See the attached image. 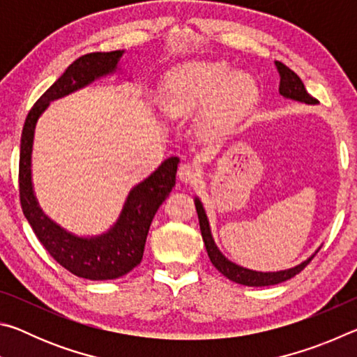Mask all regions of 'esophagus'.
Masks as SVG:
<instances>
[{
    "label": "esophagus",
    "mask_w": 357,
    "mask_h": 357,
    "mask_svg": "<svg viewBox=\"0 0 357 357\" xmlns=\"http://www.w3.org/2000/svg\"><path fill=\"white\" fill-rule=\"evenodd\" d=\"M178 176L185 184H195L202 178V170L195 164H183L178 170Z\"/></svg>",
    "instance_id": "1"
}]
</instances>
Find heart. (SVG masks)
Listing matches in <instances>:
<instances>
[{"mask_svg":"<svg viewBox=\"0 0 357 357\" xmlns=\"http://www.w3.org/2000/svg\"><path fill=\"white\" fill-rule=\"evenodd\" d=\"M258 99L255 78L225 61H185L165 72L159 105L173 118L190 116L208 104L203 129L217 132L250 110Z\"/></svg>","mask_w":357,"mask_h":357,"instance_id":"b5f03b06","label":"heart"}]
</instances>
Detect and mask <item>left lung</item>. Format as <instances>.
<instances>
[{
    "instance_id": "1",
    "label": "left lung",
    "mask_w": 357,
    "mask_h": 357,
    "mask_svg": "<svg viewBox=\"0 0 357 357\" xmlns=\"http://www.w3.org/2000/svg\"><path fill=\"white\" fill-rule=\"evenodd\" d=\"M275 64H277V69H279V74H280L279 93L282 94L283 99L296 100V102H301V104H307V105L318 104L317 99H313L312 96L305 91L304 83H302L301 78L296 75L291 69L287 68V66L280 61H277ZM193 202H195L198 220H200L203 243H204V245H206V252H208L211 263H213L215 266V269L225 275L227 279H229L231 282L241 283V285L269 287V285H277V283H282L288 279H291V277H294L296 274H299L301 271L312 261V258L317 255V252L321 249V245H319L309 258H305L304 261H301L299 264H296V266H293V268H288V269L268 271V273H263V271H253L249 268H244V266L236 264L234 261H231V259H228L220 252V249L217 247L215 241L213 238L209 219L206 215V211H204V208H203L202 200L198 197H195L193 198Z\"/></svg>"
}]
</instances>
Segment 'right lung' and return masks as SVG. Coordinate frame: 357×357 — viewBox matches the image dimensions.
<instances>
[{"label":"right lung","instance_id":"obj_1","mask_svg":"<svg viewBox=\"0 0 357 357\" xmlns=\"http://www.w3.org/2000/svg\"><path fill=\"white\" fill-rule=\"evenodd\" d=\"M126 50L94 52L75 59L28 113L20 142V203L23 214L47 252L72 274L88 280H113L130 273L143 258L144 244L157 209L176 183L179 157H168L129 190L118 219L100 234H75L50 219L40 208L33 184L36 126L52 102L89 86L96 80L124 74ZM132 82V78H128Z\"/></svg>","mask_w":357,"mask_h":357}]
</instances>
